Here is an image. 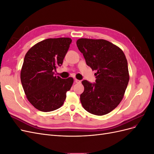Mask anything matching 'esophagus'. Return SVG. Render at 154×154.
I'll return each instance as SVG.
<instances>
[{
    "instance_id": "esophagus-1",
    "label": "esophagus",
    "mask_w": 154,
    "mask_h": 154,
    "mask_svg": "<svg viewBox=\"0 0 154 154\" xmlns=\"http://www.w3.org/2000/svg\"><path fill=\"white\" fill-rule=\"evenodd\" d=\"M74 82H75V83H81V81L78 80V79H75V80H74Z\"/></svg>"
}]
</instances>
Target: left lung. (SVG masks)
<instances>
[{
	"instance_id": "1",
	"label": "left lung",
	"mask_w": 154,
	"mask_h": 154,
	"mask_svg": "<svg viewBox=\"0 0 154 154\" xmlns=\"http://www.w3.org/2000/svg\"><path fill=\"white\" fill-rule=\"evenodd\" d=\"M76 44L87 66L97 71L96 83L82 82L84 86L80 95L82 105L91 114H108L120 103L127 87V58L119 47L105 40L80 38Z\"/></svg>"
}]
</instances>
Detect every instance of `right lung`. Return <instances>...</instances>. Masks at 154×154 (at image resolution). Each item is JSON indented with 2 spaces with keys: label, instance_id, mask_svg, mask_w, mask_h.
I'll list each match as a JSON object with an SVG mask.
<instances>
[{
  "label": "right lung",
  "instance_id": "obj_1",
  "mask_svg": "<svg viewBox=\"0 0 154 154\" xmlns=\"http://www.w3.org/2000/svg\"><path fill=\"white\" fill-rule=\"evenodd\" d=\"M72 42L70 38H48L40 42L25 55L20 80L30 103L42 112L61 107L71 89L73 78L54 76V71L63 63Z\"/></svg>",
  "mask_w": 154,
  "mask_h": 154
}]
</instances>
